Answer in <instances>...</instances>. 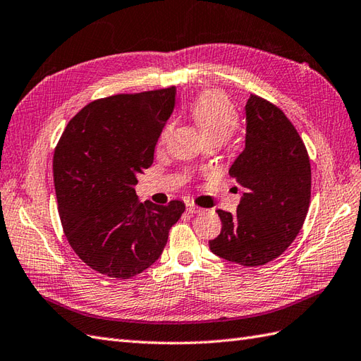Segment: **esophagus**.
Masks as SVG:
<instances>
[{
  "mask_svg": "<svg viewBox=\"0 0 361 361\" xmlns=\"http://www.w3.org/2000/svg\"><path fill=\"white\" fill-rule=\"evenodd\" d=\"M186 209H188L189 214H203V212H204L203 207H198V206L192 204V203H188V204H186Z\"/></svg>",
  "mask_w": 361,
  "mask_h": 361,
  "instance_id": "obj_1",
  "label": "esophagus"
}]
</instances>
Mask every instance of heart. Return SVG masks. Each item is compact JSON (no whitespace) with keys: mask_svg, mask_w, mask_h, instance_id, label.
I'll return each instance as SVG.
<instances>
[{"mask_svg":"<svg viewBox=\"0 0 361 361\" xmlns=\"http://www.w3.org/2000/svg\"><path fill=\"white\" fill-rule=\"evenodd\" d=\"M190 115L195 120L203 137L228 140L238 126V115L231 99L219 90L203 92L190 107ZM171 132L167 126L163 138Z\"/></svg>","mask_w":361,"mask_h":361,"instance_id":"heart-1","label":"heart"}]
</instances>
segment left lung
<instances>
[{
  "label": "left lung",
  "mask_w": 361,
  "mask_h": 361,
  "mask_svg": "<svg viewBox=\"0 0 361 361\" xmlns=\"http://www.w3.org/2000/svg\"><path fill=\"white\" fill-rule=\"evenodd\" d=\"M245 149L229 173L243 189L237 214L219 209L215 255L241 266L280 257L295 240L311 201V163L298 132L279 107L257 95L245 106Z\"/></svg>",
  "instance_id": "8db88e82"
}]
</instances>
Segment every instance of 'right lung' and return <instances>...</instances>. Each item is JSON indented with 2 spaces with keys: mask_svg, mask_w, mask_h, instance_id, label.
Instances as JSON below:
<instances>
[{
  "mask_svg": "<svg viewBox=\"0 0 361 361\" xmlns=\"http://www.w3.org/2000/svg\"><path fill=\"white\" fill-rule=\"evenodd\" d=\"M177 89L115 95L67 124L54 155L58 212L69 245L92 269L130 279L160 258L183 201L140 203L138 175L152 166Z\"/></svg>",
  "mask_w": 361,
  "mask_h": 361,
  "instance_id": "right-lung-1",
  "label": "right lung"
}]
</instances>
